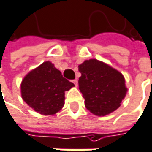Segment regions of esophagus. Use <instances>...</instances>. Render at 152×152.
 <instances>
[{
    "instance_id": "1",
    "label": "esophagus",
    "mask_w": 152,
    "mask_h": 152,
    "mask_svg": "<svg viewBox=\"0 0 152 152\" xmlns=\"http://www.w3.org/2000/svg\"><path fill=\"white\" fill-rule=\"evenodd\" d=\"M72 82H73V84L75 85V87H77V85H78V82H77V79H75V80H73Z\"/></svg>"
}]
</instances>
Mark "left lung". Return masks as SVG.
Masks as SVG:
<instances>
[{"label":"left lung","instance_id":"1","mask_svg":"<svg viewBox=\"0 0 152 152\" xmlns=\"http://www.w3.org/2000/svg\"><path fill=\"white\" fill-rule=\"evenodd\" d=\"M79 90L86 109L96 116H106L118 109L127 88L124 75L108 64L92 58L78 66Z\"/></svg>","mask_w":152,"mask_h":152}]
</instances>
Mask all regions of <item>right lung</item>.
I'll return each instance as SVG.
<instances>
[{
	"mask_svg": "<svg viewBox=\"0 0 152 152\" xmlns=\"http://www.w3.org/2000/svg\"><path fill=\"white\" fill-rule=\"evenodd\" d=\"M75 85L62 77L50 61L31 70L22 80V99L42 115H54L65 103V92Z\"/></svg>",
	"mask_w": 152,
	"mask_h": 152,
	"instance_id": "add662e5",
	"label": "right lung"
}]
</instances>
